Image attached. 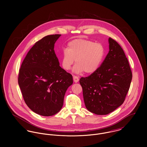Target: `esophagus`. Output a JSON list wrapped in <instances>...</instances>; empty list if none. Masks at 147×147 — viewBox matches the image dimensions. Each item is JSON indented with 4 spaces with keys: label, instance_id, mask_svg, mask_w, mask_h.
<instances>
[{
    "label": "esophagus",
    "instance_id": "esophagus-1",
    "mask_svg": "<svg viewBox=\"0 0 147 147\" xmlns=\"http://www.w3.org/2000/svg\"><path fill=\"white\" fill-rule=\"evenodd\" d=\"M73 79H74V81L75 83H78L79 80V77L76 76H73Z\"/></svg>",
    "mask_w": 147,
    "mask_h": 147
}]
</instances>
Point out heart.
I'll return each instance as SVG.
<instances>
[{
  "instance_id": "heart-1",
  "label": "heart",
  "mask_w": 147,
  "mask_h": 147,
  "mask_svg": "<svg viewBox=\"0 0 147 147\" xmlns=\"http://www.w3.org/2000/svg\"><path fill=\"white\" fill-rule=\"evenodd\" d=\"M104 46L100 43L85 39H75L68 43L61 61L63 69L69 70L75 62L73 71L92 74L97 71L105 55Z\"/></svg>"
}]
</instances>
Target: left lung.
I'll return each mask as SVG.
<instances>
[{"mask_svg": "<svg viewBox=\"0 0 147 147\" xmlns=\"http://www.w3.org/2000/svg\"><path fill=\"white\" fill-rule=\"evenodd\" d=\"M109 43V51L97 71L79 81L86 108L97 115L108 114L123 104L132 78L121 46L110 37Z\"/></svg>", "mask_w": 147, "mask_h": 147, "instance_id": "1", "label": "left lung"}]
</instances>
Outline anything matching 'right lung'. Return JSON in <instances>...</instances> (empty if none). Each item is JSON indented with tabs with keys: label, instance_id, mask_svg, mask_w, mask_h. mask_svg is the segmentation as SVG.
<instances>
[{
	"label": "right lung",
	"instance_id": "obj_1",
	"mask_svg": "<svg viewBox=\"0 0 147 147\" xmlns=\"http://www.w3.org/2000/svg\"><path fill=\"white\" fill-rule=\"evenodd\" d=\"M61 34L49 35L36 42L24 58L19 70L18 83L23 98L34 113L51 116L63 105L72 76L59 66L54 48Z\"/></svg>",
	"mask_w": 147,
	"mask_h": 147
}]
</instances>
